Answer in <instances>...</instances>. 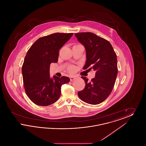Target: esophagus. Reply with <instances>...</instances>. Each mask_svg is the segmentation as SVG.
Listing matches in <instances>:
<instances>
[{
  "label": "esophagus",
  "mask_w": 146,
  "mask_h": 146,
  "mask_svg": "<svg viewBox=\"0 0 146 146\" xmlns=\"http://www.w3.org/2000/svg\"><path fill=\"white\" fill-rule=\"evenodd\" d=\"M74 79H75V77L74 76H70V81H73Z\"/></svg>",
  "instance_id": "esophagus-1"
}]
</instances>
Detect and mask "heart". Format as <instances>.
<instances>
[{
  "instance_id": "b5f03b06",
  "label": "heart",
  "mask_w": 146,
  "mask_h": 146,
  "mask_svg": "<svg viewBox=\"0 0 146 146\" xmlns=\"http://www.w3.org/2000/svg\"><path fill=\"white\" fill-rule=\"evenodd\" d=\"M70 72H73V68L70 69Z\"/></svg>"
}]
</instances>
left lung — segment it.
<instances>
[{"label":"left lung","instance_id":"8db88e82","mask_svg":"<svg viewBox=\"0 0 146 146\" xmlns=\"http://www.w3.org/2000/svg\"><path fill=\"white\" fill-rule=\"evenodd\" d=\"M78 41L85 46L86 61L83 69H93L95 76L89 81L82 76L85 83L78 95L84 102L100 104L109 96L113 89L118 74L117 58L111 43L91 32L76 33Z\"/></svg>","mask_w":146,"mask_h":146}]
</instances>
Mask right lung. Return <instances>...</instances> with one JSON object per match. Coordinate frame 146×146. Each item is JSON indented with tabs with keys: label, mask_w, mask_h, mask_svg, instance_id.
I'll use <instances>...</instances> for the list:
<instances>
[{
	"label": "right lung",
	"mask_w": 146,
	"mask_h": 146,
	"mask_svg": "<svg viewBox=\"0 0 146 146\" xmlns=\"http://www.w3.org/2000/svg\"><path fill=\"white\" fill-rule=\"evenodd\" d=\"M73 33H56L39 38L28 50L22 67L23 85L35 104L46 106L56 102L61 86L69 83L67 76H50V65L57 63L59 50Z\"/></svg>",
	"instance_id": "1"
}]
</instances>
